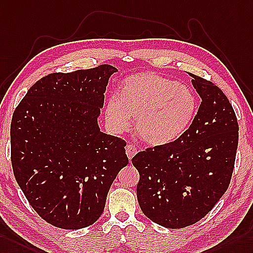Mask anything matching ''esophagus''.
Instances as JSON below:
<instances>
[{
	"label": "esophagus",
	"instance_id": "obj_1",
	"mask_svg": "<svg viewBox=\"0 0 253 253\" xmlns=\"http://www.w3.org/2000/svg\"><path fill=\"white\" fill-rule=\"evenodd\" d=\"M126 152L127 158L131 160L137 153V148L135 147L134 145H127L126 147Z\"/></svg>",
	"mask_w": 253,
	"mask_h": 253
}]
</instances>
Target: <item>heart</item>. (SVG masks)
Segmentation results:
<instances>
[{
	"mask_svg": "<svg viewBox=\"0 0 253 253\" xmlns=\"http://www.w3.org/2000/svg\"><path fill=\"white\" fill-rule=\"evenodd\" d=\"M195 97L186 85L157 74L126 77L105 107L112 130L121 133L136 119L141 139L153 146L174 143L186 132L195 110Z\"/></svg>",
	"mask_w": 253,
	"mask_h": 253,
	"instance_id": "b5f03b06",
	"label": "heart"
}]
</instances>
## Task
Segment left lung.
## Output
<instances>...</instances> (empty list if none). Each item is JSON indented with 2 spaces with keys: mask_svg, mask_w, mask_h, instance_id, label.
I'll return each mask as SVG.
<instances>
[{
  "mask_svg": "<svg viewBox=\"0 0 253 253\" xmlns=\"http://www.w3.org/2000/svg\"><path fill=\"white\" fill-rule=\"evenodd\" d=\"M202 98L190 127L174 143L148 148L132 159L139 173L141 211L169 229L192 225L229 188L238 145V123L220 88L193 74Z\"/></svg>",
  "mask_w": 253,
  "mask_h": 253,
  "instance_id": "obj_1",
  "label": "left lung"
}]
</instances>
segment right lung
Listing matches in <instances>:
<instances>
[{
    "instance_id": "obj_1",
    "label": "right lung",
    "mask_w": 253,
    "mask_h": 253,
    "mask_svg": "<svg viewBox=\"0 0 253 253\" xmlns=\"http://www.w3.org/2000/svg\"><path fill=\"white\" fill-rule=\"evenodd\" d=\"M103 64L52 73L29 89L10 125L16 180L41 217L64 230L93 224L128 163L126 141L103 133L97 118L109 77Z\"/></svg>"
}]
</instances>
